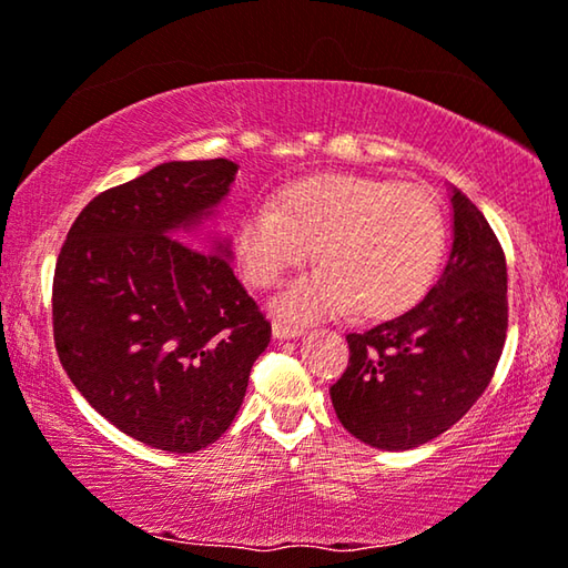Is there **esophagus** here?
Returning a JSON list of instances; mask_svg holds the SVG:
<instances>
[{"mask_svg": "<svg viewBox=\"0 0 568 568\" xmlns=\"http://www.w3.org/2000/svg\"><path fill=\"white\" fill-rule=\"evenodd\" d=\"M273 336L281 338V341H285V338H298V336H303V328L291 326V323L275 321V323H273Z\"/></svg>", "mask_w": 568, "mask_h": 568, "instance_id": "esophagus-1", "label": "esophagus"}]
</instances>
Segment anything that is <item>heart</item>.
Listing matches in <instances>:
<instances>
[{
    "instance_id": "obj_1",
    "label": "heart",
    "mask_w": 568,
    "mask_h": 568,
    "mask_svg": "<svg viewBox=\"0 0 568 568\" xmlns=\"http://www.w3.org/2000/svg\"><path fill=\"white\" fill-rule=\"evenodd\" d=\"M242 275L275 287L316 257V273L277 295V316L305 323L346 311L392 318L435 283L447 247L445 214L419 186L362 174H316L287 184L273 206L255 204L232 232Z\"/></svg>"
}]
</instances>
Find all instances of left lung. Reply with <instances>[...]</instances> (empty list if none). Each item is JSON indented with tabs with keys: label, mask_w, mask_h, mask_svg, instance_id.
<instances>
[{
	"label": "left lung",
	"mask_w": 568,
	"mask_h": 568,
	"mask_svg": "<svg viewBox=\"0 0 568 568\" xmlns=\"http://www.w3.org/2000/svg\"><path fill=\"white\" fill-rule=\"evenodd\" d=\"M453 250L425 301L399 318L348 333V366L331 402L351 435L379 449H412L463 419L490 384L508 331L506 255L460 189Z\"/></svg>",
	"instance_id": "obj_1"
}]
</instances>
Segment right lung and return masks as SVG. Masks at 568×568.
<instances>
[{"mask_svg":"<svg viewBox=\"0 0 568 568\" xmlns=\"http://www.w3.org/2000/svg\"><path fill=\"white\" fill-rule=\"evenodd\" d=\"M235 174L227 159L169 161L105 189L55 265L52 333L70 382L111 425L166 453L230 429L270 344L230 247L196 237Z\"/></svg>","mask_w":568,"mask_h":568,"instance_id":"add662e5","label":"right lung"}]
</instances>
